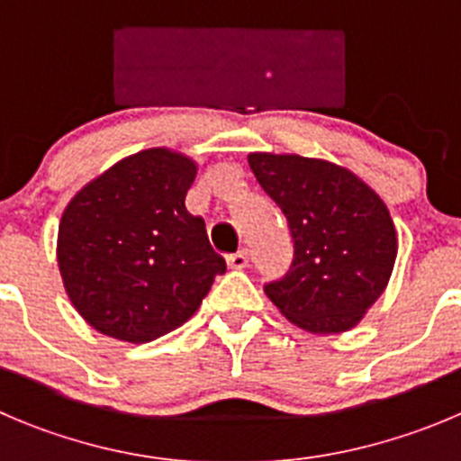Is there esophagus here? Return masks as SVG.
<instances>
[{
	"label": "esophagus",
	"mask_w": 461,
	"mask_h": 461,
	"mask_svg": "<svg viewBox=\"0 0 461 461\" xmlns=\"http://www.w3.org/2000/svg\"><path fill=\"white\" fill-rule=\"evenodd\" d=\"M248 261H250L248 250H239V252H234V255L227 257V266H230V268H236V270L245 268V266H248Z\"/></svg>",
	"instance_id": "obj_1"
}]
</instances>
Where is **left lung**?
<instances>
[{
    "label": "left lung",
    "instance_id": "8db88e82",
    "mask_svg": "<svg viewBox=\"0 0 461 461\" xmlns=\"http://www.w3.org/2000/svg\"><path fill=\"white\" fill-rule=\"evenodd\" d=\"M294 239L289 273L264 286L275 307L313 334L355 328L384 294L398 240L384 202L341 166L298 154L248 157Z\"/></svg>",
    "mask_w": 461,
    "mask_h": 461
}]
</instances>
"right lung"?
<instances>
[{
	"instance_id": "add662e5",
	"label": "right lung",
	"mask_w": 461,
	"mask_h": 461,
	"mask_svg": "<svg viewBox=\"0 0 461 461\" xmlns=\"http://www.w3.org/2000/svg\"><path fill=\"white\" fill-rule=\"evenodd\" d=\"M197 166L143 149L86 184L59 225V270L77 312L106 337L145 343L188 321L216 275L204 221L186 211Z\"/></svg>"
}]
</instances>
